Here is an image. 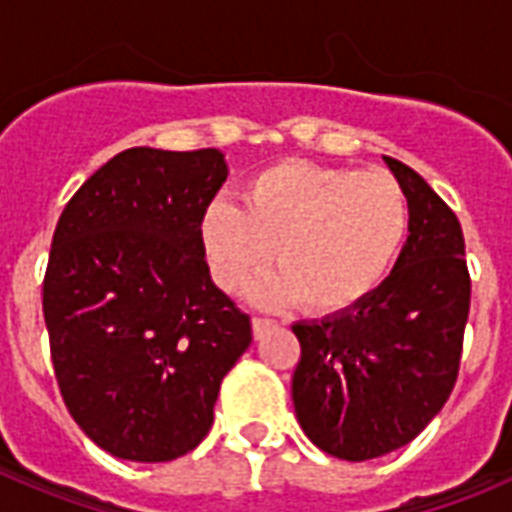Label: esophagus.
Returning <instances> with one entry per match:
<instances>
[{"instance_id": "1", "label": "esophagus", "mask_w": 512, "mask_h": 512, "mask_svg": "<svg viewBox=\"0 0 512 512\" xmlns=\"http://www.w3.org/2000/svg\"><path fill=\"white\" fill-rule=\"evenodd\" d=\"M279 324V321H273V319H263V316H255L252 319V329H255V337H263L268 329H273Z\"/></svg>"}]
</instances>
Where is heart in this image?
Here are the masks:
<instances>
[{
	"mask_svg": "<svg viewBox=\"0 0 512 512\" xmlns=\"http://www.w3.org/2000/svg\"><path fill=\"white\" fill-rule=\"evenodd\" d=\"M406 231V193L388 172L289 159L249 177L241 209L212 201L201 217V247L225 292H241L273 255L281 273L255 289L257 300H300L324 316L380 287Z\"/></svg>",
	"mask_w": 512,
	"mask_h": 512,
	"instance_id": "heart-1",
	"label": "heart"
}]
</instances>
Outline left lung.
<instances>
[{
  "label": "left lung",
  "instance_id": "1",
  "mask_svg": "<svg viewBox=\"0 0 512 512\" xmlns=\"http://www.w3.org/2000/svg\"><path fill=\"white\" fill-rule=\"evenodd\" d=\"M385 162L409 204L396 268L348 311L292 327L300 428L321 452L348 462L396 452L441 412L460 374L470 313L460 220L412 167Z\"/></svg>",
  "mask_w": 512,
  "mask_h": 512
}]
</instances>
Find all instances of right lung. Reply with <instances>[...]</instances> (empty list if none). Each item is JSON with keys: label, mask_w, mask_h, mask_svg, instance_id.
<instances>
[{"label": "right lung", "mask_w": 512, "mask_h": 512, "mask_svg": "<svg viewBox=\"0 0 512 512\" xmlns=\"http://www.w3.org/2000/svg\"><path fill=\"white\" fill-rule=\"evenodd\" d=\"M225 177L217 148H127L71 196L52 236L42 308L55 380L76 425L119 460L196 449L252 342L201 247Z\"/></svg>", "instance_id": "1"}]
</instances>
